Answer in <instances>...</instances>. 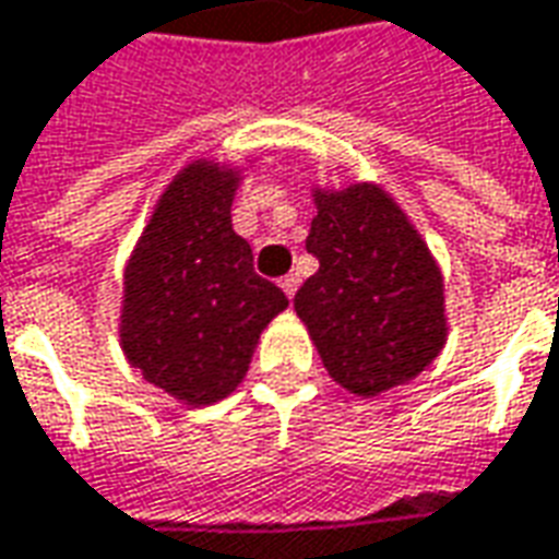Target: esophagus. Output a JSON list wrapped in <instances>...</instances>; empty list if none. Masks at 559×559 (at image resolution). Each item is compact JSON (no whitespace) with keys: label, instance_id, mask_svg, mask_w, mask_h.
Returning <instances> with one entry per match:
<instances>
[{"label":"esophagus","instance_id":"1","mask_svg":"<svg viewBox=\"0 0 559 559\" xmlns=\"http://www.w3.org/2000/svg\"><path fill=\"white\" fill-rule=\"evenodd\" d=\"M296 287H299V272H290V275H284V278H281V290L290 296V299H294Z\"/></svg>","mask_w":559,"mask_h":559}]
</instances>
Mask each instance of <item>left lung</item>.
Instances as JSON below:
<instances>
[{"label":"left lung","mask_w":559,"mask_h":559,"mask_svg":"<svg viewBox=\"0 0 559 559\" xmlns=\"http://www.w3.org/2000/svg\"><path fill=\"white\" fill-rule=\"evenodd\" d=\"M318 272L294 296L333 382L358 397L404 385L447 343L438 260L379 183L311 189Z\"/></svg>","instance_id":"obj_1"}]
</instances>
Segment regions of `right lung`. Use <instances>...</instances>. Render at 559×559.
<instances>
[{
  "mask_svg": "<svg viewBox=\"0 0 559 559\" xmlns=\"http://www.w3.org/2000/svg\"><path fill=\"white\" fill-rule=\"evenodd\" d=\"M245 170L189 162L155 201L124 265L119 343L146 382L180 404L207 407L241 385L269 321L287 296L253 272L250 245L231 229Z\"/></svg>",
  "mask_w": 559,
  "mask_h": 559,
  "instance_id": "obj_1",
  "label": "right lung"
}]
</instances>
